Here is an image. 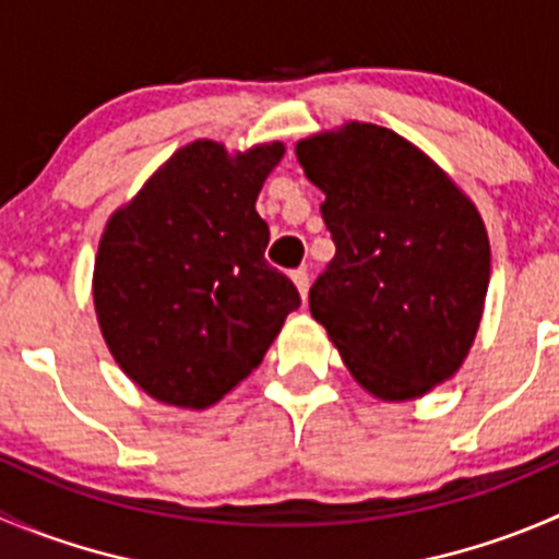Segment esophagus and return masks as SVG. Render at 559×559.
I'll return each instance as SVG.
<instances>
[{"label":"esophagus","instance_id":"obj_1","mask_svg":"<svg viewBox=\"0 0 559 559\" xmlns=\"http://www.w3.org/2000/svg\"><path fill=\"white\" fill-rule=\"evenodd\" d=\"M292 281H295L297 292H300L302 300H306V295H308V284H311V278H308V270H306V267L295 270V273H292Z\"/></svg>","mask_w":559,"mask_h":559}]
</instances>
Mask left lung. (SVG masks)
Wrapping results in <instances>:
<instances>
[{"instance_id":"left-lung-1","label":"left lung","mask_w":559,"mask_h":559,"mask_svg":"<svg viewBox=\"0 0 559 559\" xmlns=\"http://www.w3.org/2000/svg\"><path fill=\"white\" fill-rule=\"evenodd\" d=\"M324 193L335 257L308 292L352 377L384 401L424 395L459 371L489 289L491 251L456 182L379 124L349 122L297 144Z\"/></svg>"}]
</instances>
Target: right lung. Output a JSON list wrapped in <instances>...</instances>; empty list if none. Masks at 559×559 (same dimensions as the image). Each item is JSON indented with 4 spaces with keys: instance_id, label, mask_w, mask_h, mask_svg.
I'll list each match as a JSON object with an SVG mask.
<instances>
[{
    "instance_id": "1",
    "label": "right lung",
    "mask_w": 559,
    "mask_h": 559,
    "mask_svg": "<svg viewBox=\"0 0 559 559\" xmlns=\"http://www.w3.org/2000/svg\"><path fill=\"white\" fill-rule=\"evenodd\" d=\"M284 144L229 155L193 142L111 215L95 311L114 360L144 393L204 409L262 362L300 292L270 267L257 213Z\"/></svg>"
}]
</instances>
